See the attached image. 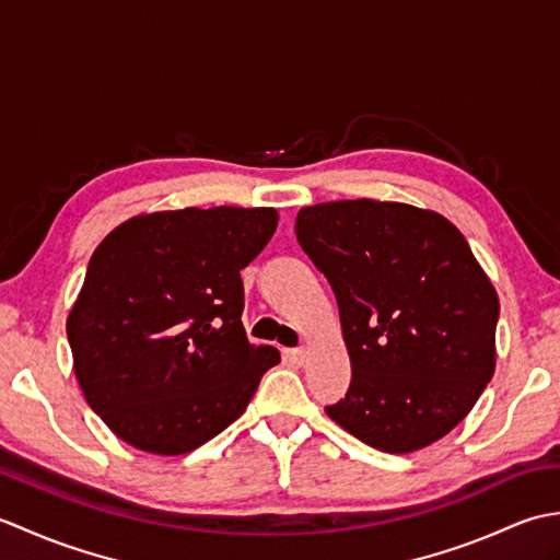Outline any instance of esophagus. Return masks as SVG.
I'll return each instance as SVG.
<instances>
[{
	"mask_svg": "<svg viewBox=\"0 0 560 560\" xmlns=\"http://www.w3.org/2000/svg\"><path fill=\"white\" fill-rule=\"evenodd\" d=\"M289 355L293 359V363L305 365V363H307V355H311V351H307V349H291Z\"/></svg>",
	"mask_w": 560,
	"mask_h": 560,
	"instance_id": "1",
	"label": "esophagus"
}]
</instances>
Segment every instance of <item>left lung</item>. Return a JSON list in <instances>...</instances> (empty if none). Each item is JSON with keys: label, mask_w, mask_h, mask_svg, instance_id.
<instances>
[{"label": "left lung", "mask_w": 560, "mask_h": 560, "mask_svg": "<svg viewBox=\"0 0 560 560\" xmlns=\"http://www.w3.org/2000/svg\"><path fill=\"white\" fill-rule=\"evenodd\" d=\"M295 237L337 295L351 359L327 416L407 455L447 435L495 371L498 293L445 217L401 201L303 207Z\"/></svg>", "instance_id": "8db88e82"}]
</instances>
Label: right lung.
I'll list each match as a JSON object with an SVG mask.
<instances>
[{
    "label": "right lung",
    "instance_id": "right-lung-1",
    "mask_svg": "<svg viewBox=\"0 0 560 560\" xmlns=\"http://www.w3.org/2000/svg\"><path fill=\"white\" fill-rule=\"evenodd\" d=\"M277 209L139 213L103 237L67 317L74 373L110 431L185 455L241 416L279 351L247 341L241 271Z\"/></svg>",
    "mask_w": 560,
    "mask_h": 560
}]
</instances>
